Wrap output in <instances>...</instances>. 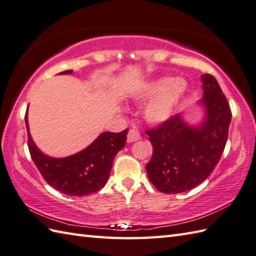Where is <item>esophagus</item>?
Segmentation results:
<instances>
[{
    "label": "esophagus",
    "instance_id": "obj_1",
    "mask_svg": "<svg viewBox=\"0 0 256 256\" xmlns=\"http://www.w3.org/2000/svg\"><path fill=\"white\" fill-rule=\"evenodd\" d=\"M139 139H140V134L137 132V130H134V129L129 130L128 136H127V142L129 144L137 142V140H139Z\"/></svg>",
    "mask_w": 256,
    "mask_h": 256
}]
</instances>
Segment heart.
I'll return each mask as SVG.
<instances>
[{
    "label": "heart",
    "mask_w": 256,
    "mask_h": 256,
    "mask_svg": "<svg viewBox=\"0 0 256 256\" xmlns=\"http://www.w3.org/2000/svg\"><path fill=\"white\" fill-rule=\"evenodd\" d=\"M186 90L184 82L160 78L146 86L136 95V99L154 96L144 108V118L149 124H158L168 120Z\"/></svg>",
    "instance_id": "heart-1"
}]
</instances>
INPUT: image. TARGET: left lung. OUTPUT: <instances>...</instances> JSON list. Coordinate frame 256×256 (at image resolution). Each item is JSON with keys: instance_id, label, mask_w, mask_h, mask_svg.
<instances>
[{"instance_id": "8db88e82", "label": "left lung", "mask_w": 256, "mask_h": 256, "mask_svg": "<svg viewBox=\"0 0 256 256\" xmlns=\"http://www.w3.org/2000/svg\"><path fill=\"white\" fill-rule=\"evenodd\" d=\"M204 116L198 124L176 114L147 132L152 157L146 166L148 178L160 192L180 194L202 184L216 168L226 147L232 114L216 80L201 76Z\"/></svg>"}]
</instances>
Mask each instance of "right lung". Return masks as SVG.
Masks as SVG:
<instances>
[{"mask_svg": "<svg viewBox=\"0 0 256 256\" xmlns=\"http://www.w3.org/2000/svg\"><path fill=\"white\" fill-rule=\"evenodd\" d=\"M65 70L60 74H72ZM28 146L35 166L48 184L62 194L85 196L95 194L107 184L114 158L126 144L128 129L122 132H102L84 150L65 158H53L36 147L25 114Z\"/></svg>", "mask_w": 256, "mask_h": 256, "instance_id": "add662e5", "label": "right lung"}]
</instances>
